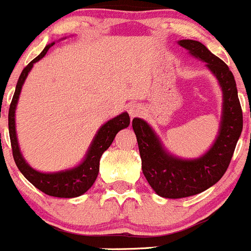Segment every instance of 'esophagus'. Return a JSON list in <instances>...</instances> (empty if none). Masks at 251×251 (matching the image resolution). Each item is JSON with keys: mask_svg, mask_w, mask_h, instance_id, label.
Here are the masks:
<instances>
[{"mask_svg": "<svg viewBox=\"0 0 251 251\" xmlns=\"http://www.w3.org/2000/svg\"><path fill=\"white\" fill-rule=\"evenodd\" d=\"M140 113H141V108L138 107V105L133 104V105H131L130 108H128V114H130L132 118H133V116H137Z\"/></svg>", "mask_w": 251, "mask_h": 251, "instance_id": "34e87169", "label": "esophagus"}]
</instances>
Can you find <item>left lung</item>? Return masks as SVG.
Masks as SVG:
<instances>
[{
  "label": "left lung",
  "mask_w": 251,
  "mask_h": 251,
  "mask_svg": "<svg viewBox=\"0 0 251 251\" xmlns=\"http://www.w3.org/2000/svg\"><path fill=\"white\" fill-rule=\"evenodd\" d=\"M178 44L206 62L207 68L217 77L224 92V114L214 146L201 158L194 160H182L166 153L148 124L133 119L132 127L137 137L143 175L156 194L170 199L201 193L220 181L228 169L243 130V111L237 86L226 63L201 42L181 40Z\"/></svg>",
  "instance_id": "1"
}]
</instances>
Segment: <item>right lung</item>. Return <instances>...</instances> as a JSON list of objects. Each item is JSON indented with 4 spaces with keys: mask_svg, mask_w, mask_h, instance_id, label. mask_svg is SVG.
Masks as SVG:
<instances>
[{
    "mask_svg": "<svg viewBox=\"0 0 251 251\" xmlns=\"http://www.w3.org/2000/svg\"><path fill=\"white\" fill-rule=\"evenodd\" d=\"M50 46H53V44L45 47V50L35 59H32L24 68L22 74H20L19 80L17 82L16 92H14L11 105H9V137H11L12 153H13L14 161H16L20 173L24 175L27 181L31 182L37 189L44 192L47 196L58 197V198H74V197L81 196V194H83L86 191H88L91 188L93 182L97 178L98 171H100V156L104 153V151H107L109 148L110 144L113 143L116 133L130 125V116H128L127 113H123L119 116H116V118L111 119L108 123H105L100 128L97 135H96L93 143L91 144L90 151H88L87 155H86V159L77 168L72 169V170L60 171V173L55 174H42L34 170L32 168H30L25 163L24 158L20 154L19 147H18L14 113H16L18 98H19L20 90H22V86L24 83L25 78H26L27 74L31 70L34 63L39 62L42 57H45Z\"/></svg>",
    "mask_w": 251,
    "mask_h": 251,
    "instance_id": "1",
    "label": "right lung"
}]
</instances>
